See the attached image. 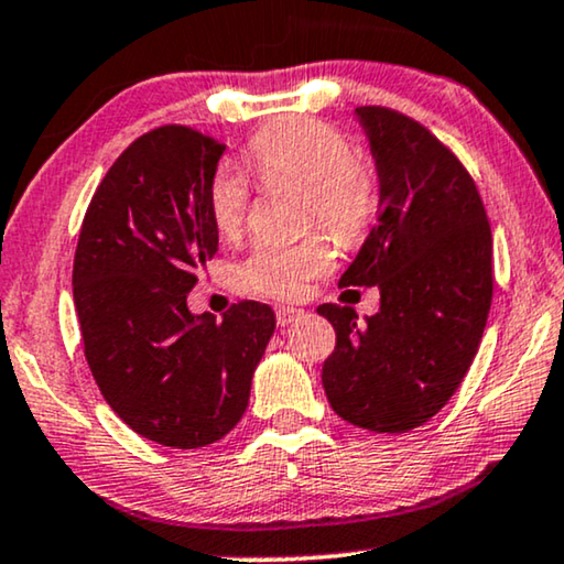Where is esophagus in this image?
Returning a JSON list of instances; mask_svg holds the SVG:
<instances>
[{
  "label": "esophagus",
  "instance_id": "34e87169",
  "mask_svg": "<svg viewBox=\"0 0 564 564\" xmlns=\"http://www.w3.org/2000/svg\"><path fill=\"white\" fill-rule=\"evenodd\" d=\"M274 313H276V323H280V326H288V323L295 321L303 311H300V307H290V305H276Z\"/></svg>",
  "mask_w": 564,
  "mask_h": 564
}]
</instances>
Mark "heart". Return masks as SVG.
<instances>
[{
    "mask_svg": "<svg viewBox=\"0 0 564 564\" xmlns=\"http://www.w3.org/2000/svg\"><path fill=\"white\" fill-rule=\"evenodd\" d=\"M259 180L297 184L305 189V223L323 226L338 243L357 246L380 210L382 184L375 159L354 149L334 122L292 118L261 128L246 145ZM251 187L236 166H220L207 184V210L223 238H238L249 220ZM336 264L328 236L313 234L295 243L261 241L234 269L236 284L249 295L297 300L315 276Z\"/></svg>",
    "mask_w": 564,
    "mask_h": 564,
    "instance_id": "heart-1",
    "label": "heart"
}]
</instances>
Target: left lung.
<instances>
[{
    "mask_svg": "<svg viewBox=\"0 0 564 564\" xmlns=\"http://www.w3.org/2000/svg\"><path fill=\"white\" fill-rule=\"evenodd\" d=\"M380 172L377 226L341 288H380V311L318 307L336 330L323 388L344 421L375 434L423 426L473 365L492 300V234L480 192L419 120L357 107Z\"/></svg>",
    "mask_w": 564,
    "mask_h": 564,
    "instance_id": "1",
    "label": "left lung"
}]
</instances>
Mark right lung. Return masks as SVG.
I'll use <instances>...</instances> for the list:
<instances>
[{
  "label": "right lung",
  "instance_id": "right-lung-1",
  "mask_svg": "<svg viewBox=\"0 0 564 564\" xmlns=\"http://www.w3.org/2000/svg\"><path fill=\"white\" fill-rule=\"evenodd\" d=\"M226 143L189 126L135 138L99 182L74 257V305L99 392L135 434L174 449L218 442L249 405L274 313L241 300L223 321L187 292L218 251L207 210Z\"/></svg>",
  "mask_w": 564,
  "mask_h": 564
}]
</instances>
